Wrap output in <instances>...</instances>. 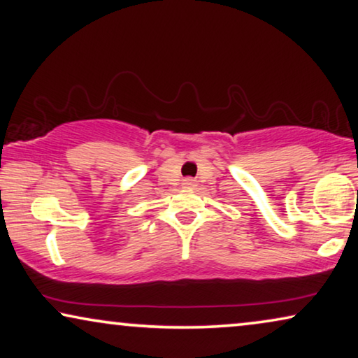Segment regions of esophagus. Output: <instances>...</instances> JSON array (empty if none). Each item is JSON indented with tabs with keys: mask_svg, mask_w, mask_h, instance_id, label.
Returning <instances> with one entry per match:
<instances>
[{
	"mask_svg": "<svg viewBox=\"0 0 358 358\" xmlns=\"http://www.w3.org/2000/svg\"><path fill=\"white\" fill-rule=\"evenodd\" d=\"M194 183H196V181L193 178H185L183 180V185L186 186V188H193V186H196Z\"/></svg>",
	"mask_w": 358,
	"mask_h": 358,
	"instance_id": "34e87169",
	"label": "esophagus"
}]
</instances>
